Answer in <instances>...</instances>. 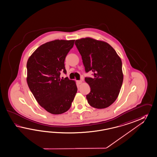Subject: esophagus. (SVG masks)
<instances>
[{
	"instance_id": "esophagus-1",
	"label": "esophagus",
	"mask_w": 157,
	"mask_h": 157,
	"mask_svg": "<svg viewBox=\"0 0 157 157\" xmlns=\"http://www.w3.org/2000/svg\"><path fill=\"white\" fill-rule=\"evenodd\" d=\"M77 83H78V84H81V83H82V81H81V80L77 81Z\"/></svg>"
}]
</instances>
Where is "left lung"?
Segmentation results:
<instances>
[{"mask_svg":"<svg viewBox=\"0 0 157 157\" xmlns=\"http://www.w3.org/2000/svg\"><path fill=\"white\" fill-rule=\"evenodd\" d=\"M75 45L85 72H93L92 77L85 78L90 87L86 95L89 104L97 109L108 108L116 100L122 85L120 57L108 43L90 37L76 40Z\"/></svg>","mask_w":157,"mask_h":157,"instance_id":"obj_1","label":"left lung"}]
</instances>
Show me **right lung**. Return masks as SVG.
<instances>
[{
  "instance_id": "1",
  "label": "right lung",
  "mask_w": 157,
  "mask_h": 157,
  "mask_svg": "<svg viewBox=\"0 0 157 157\" xmlns=\"http://www.w3.org/2000/svg\"><path fill=\"white\" fill-rule=\"evenodd\" d=\"M74 42H47L36 49L27 61L28 87L39 104L53 114L68 111L77 91L75 81L60 78L61 72L67 73L65 59Z\"/></svg>"
}]
</instances>
